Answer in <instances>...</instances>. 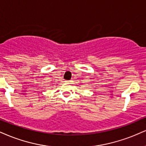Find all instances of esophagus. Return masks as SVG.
Returning a JSON list of instances; mask_svg holds the SVG:
<instances>
[{
	"label": "esophagus",
	"instance_id": "1",
	"mask_svg": "<svg viewBox=\"0 0 146 146\" xmlns=\"http://www.w3.org/2000/svg\"><path fill=\"white\" fill-rule=\"evenodd\" d=\"M66 82H67V83H70V82H71V81H66Z\"/></svg>",
	"mask_w": 146,
	"mask_h": 146
}]
</instances>
